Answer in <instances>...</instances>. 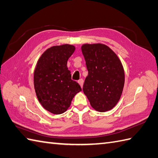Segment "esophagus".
Masks as SVG:
<instances>
[{
    "label": "esophagus",
    "mask_w": 158,
    "mask_h": 158,
    "mask_svg": "<svg viewBox=\"0 0 158 158\" xmlns=\"http://www.w3.org/2000/svg\"><path fill=\"white\" fill-rule=\"evenodd\" d=\"M78 82L79 83V85H80V86H81V88H82V86H83V83H84V80H83V79H80L78 81Z\"/></svg>",
    "instance_id": "1"
}]
</instances>
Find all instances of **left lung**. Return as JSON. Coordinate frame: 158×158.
I'll return each mask as SVG.
<instances>
[{
    "instance_id": "obj_1",
    "label": "left lung",
    "mask_w": 158,
    "mask_h": 158,
    "mask_svg": "<svg viewBox=\"0 0 158 158\" xmlns=\"http://www.w3.org/2000/svg\"><path fill=\"white\" fill-rule=\"evenodd\" d=\"M81 50L89 72L83 92L95 110H110L119 101L123 90L125 73L121 61L103 44H85Z\"/></svg>"
}]
</instances>
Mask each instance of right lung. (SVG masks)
Segmentation results:
<instances>
[{
  "mask_svg": "<svg viewBox=\"0 0 158 158\" xmlns=\"http://www.w3.org/2000/svg\"><path fill=\"white\" fill-rule=\"evenodd\" d=\"M73 45L52 46L37 60L34 71V87L39 102L46 110L54 114L65 112L73 98L82 91L72 80L67 60L75 51Z\"/></svg>",
  "mask_w": 158,
  "mask_h": 158,
  "instance_id": "1",
  "label": "right lung"
}]
</instances>
